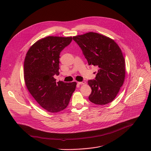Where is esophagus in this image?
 Returning <instances> with one entry per match:
<instances>
[{"instance_id": "obj_1", "label": "esophagus", "mask_w": 151, "mask_h": 151, "mask_svg": "<svg viewBox=\"0 0 151 151\" xmlns=\"http://www.w3.org/2000/svg\"><path fill=\"white\" fill-rule=\"evenodd\" d=\"M78 83L79 85H84L86 83L85 81H82V82H78Z\"/></svg>"}]
</instances>
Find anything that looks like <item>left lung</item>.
<instances>
[{"label":"left lung","instance_id":"obj_1","mask_svg":"<svg viewBox=\"0 0 151 151\" xmlns=\"http://www.w3.org/2000/svg\"><path fill=\"white\" fill-rule=\"evenodd\" d=\"M81 48L89 65L99 68L95 80L88 84L92 91L88 99L96 104L112 102L122 86L125 76V60L121 48L112 39L88 32L73 37Z\"/></svg>","mask_w":151,"mask_h":151}]
</instances>
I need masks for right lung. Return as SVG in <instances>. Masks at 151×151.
<instances>
[{"instance_id":"add662e5","label":"right lung","mask_w":151,"mask_h":151,"mask_svg":"<svg viewBox=\"0 0 151 151\" xmlns=\"http://www.w3.org/2000/svg\"><path fill=\"white\" fill-rule=\"evenodd\" d=\"M72 37L47 36L36 41L28 50L24 63L26 87L37 103L47 111L57 113L68 106L76 82L58 81L60 52Z\"/></svg>"}]
</instances>
